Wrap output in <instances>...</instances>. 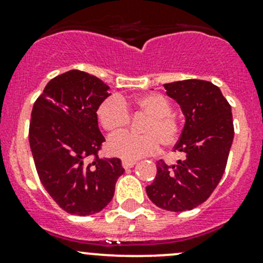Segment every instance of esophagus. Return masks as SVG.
<instances>
[{
  "label": "esophagus",
  "mask_w": 263,
  "mask_h": 263,
  "mask_svg": "<svg viewBox=\"0 0 263 263\" xmlns=\"http://www.w3.org/2000/svg\"><path fill=\"white\" fill-rule=\"evenodd\" d=\"M135 164H136V162H135V161H126V160H123V161H122V166H123L124 168H131V167H134Z\"/></svg>",
  "instance_id": "esophagus-1"
}]
</instances>
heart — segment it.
I'll return each mask as SVG.
<instances>
[{"label": "heart", "instance_id": "obj_1", "mask_svg": "<svg viewBox=\"0 0 263 263\" xmlns=\"http://www.w3.org/2000/svg\"><path fill=\"white\" fill-rule=\"evenodd\" d=\"M129 104L150 117L142 127L143 135L122 132L110 137L107 143L110 155L126 161H136L156 153L160 142L168 147L178 141L180 126L171 115L173 108L166 97L151 93L139 97ZM97 117L102 127L110 134L122 131L129 122L127 102L118 96L108 97L99 104Z\"/></svg>", "mask_w": 263, "mask_h": 263}]
</instances>
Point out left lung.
Segmentation results:
<instances>
[{"label":"left lung","instance_id":"8db88e82","mask_svg":"<svg viewBox=\"0 0 263 263\" xmlns=\"http://www.w3.org/2000/svg\"><path fill=\"white\" fill-rule=\"evenodd\" d=\"M164 87L185 117L174 147L185 154V159L175 165L157 162L156 178L146 193L165 211H192L211 197L226 170L234 136L232 108L211 82L186 79Z\"/></svg>","mask_w":263,"mask_h":263}]
</instances>
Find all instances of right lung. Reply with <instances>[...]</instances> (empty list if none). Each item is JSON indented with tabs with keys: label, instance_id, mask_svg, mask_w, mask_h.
<instances>
[{
	"label": "right lung",
	"instance_id": "right-lung-1",
	"mask_svg": "<svg viewBox=\"0 0 263 263\" xmlns=\"http://www.w3.org/2000/svg\"><path fill=\"white\" fill-rule=\"evenodd\" d=\"M109 87L81 70L52 78L32 107L29 141L39 178L65 212L90 215L106 208L124 173L117 157L99 159L104 142L97 109ZM93 154L95 160L85 158Z\"/></svg>",
	"mask_w": 263,
	"mask_h": 263
}]
</instances>
